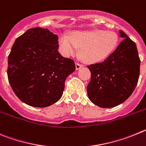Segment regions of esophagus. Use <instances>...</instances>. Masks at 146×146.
Segmentation results:
<instances>
[{
  "label": "esophagus",
  "instance_id": "obj_1",
  "mask_svg": "<svg viewBox=\"0 0 146 146\" xmlns=\"http://www.w3.org/2000/svg\"><path fill=\"white\" fill-rule=\"evenodd\" d=\"M83 67H84V65H81V64H80V63H76V70H79V69H81V68H83Z\"/></svg>",
  "mask_w": 146,
  "mask_h": 146
}]
</instances>
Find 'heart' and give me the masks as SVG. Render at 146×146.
<instances>
[{"label": "heart", "mask_w": 146, "mask_h": 146, "mask_svg": "<svg viewBox=\"0 0 146 146\" xmlns=\"http://www.w3.org/2000/svg\"><path fill=\"white\" fill-rule=\"evenodd\" d=\"M60 46L64 55L70 57L78 52L84 61L88 63H97L106 60L119 45L118 35L112 31L102 30L76 31L70 35H60Z\"/></svg>", "instance_id": "obj_1"}]
</instances>
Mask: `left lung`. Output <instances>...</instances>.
<instances>
[{"instance_id":"8db88e82","label":"left lung","mask_w":146,"mask_h":146,"mask_svg":"<svg viewBox=\"0 0 146 146\" xmlns=\"http://www.w3.org/2000/svg\"><path fill=\"white\" fill-rule=\"evenodd\" d=\"M123 40L104 62L88 65L91 80L89 99L100 108H113L130 97L140 76V60L137 46L128 35L119 31Z\"/></svg>"}]
</instances>
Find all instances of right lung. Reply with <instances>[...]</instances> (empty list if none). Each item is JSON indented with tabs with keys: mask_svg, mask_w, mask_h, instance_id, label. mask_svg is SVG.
<instances>
[{
	"mask_svg": "<svg viewBox=\"0 0 146 146\" xmlns=\"http://www.w3.org/2000/svg\"><path fill=\"white\" fill-rule=\"evenodd\" d=\"M58 48V35L47 28L29 29L16 39L8 57V78L25 104L48 107L61 98L65 79L76 65Z\"/></svg>",
	"mask_w": 146,
	"mask_h": 146,
	"instance_id": "1",
	"label": "right lung"
}]
</instances>
